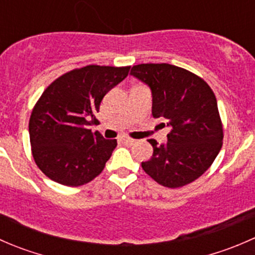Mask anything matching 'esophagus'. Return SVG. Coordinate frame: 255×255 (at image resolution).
I'll return each mask as SVG.
<instances>
[{
    "label": "esophagus",
    "mask_w": 255,
    "mask_h": 255,
    "mask_svg": "<svg viewBox=\"0 0 255 255\" xmlns=\"http://www.w3.org/2000/svg\"><path fill=\"white\" fill-rule=\"evenodd\" d=\"M122 143H125L126 145H132V144L135 143V139H132V138H121Z\"/></svg>",
    "instance_id": "1"
}]
</instances>
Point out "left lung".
<instances>
[{
  "instance_id": "left-lung-1",
  "label": "left lung",
  "mask_w": 255,
  "mask_h": 255,
  "mask_svg": "<svg viewBox=\"0 0 255 255\" xmlns=\"http://www.w3.org/2000/svg\"><path fill=\"white\" fill-rule=\"evenodd\" d=\"M130 74L153 95L151 115L171 128L168 143L153 145L143 170L169 189L199 179L212 165L223 144V126L212 89L196 74L171 64H139Z\"/></svg>"
}]
</instances>
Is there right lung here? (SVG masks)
I'll return each instance as SVG.
<instances>
[{"instance_id": "add662e5", "label": "right lung", "mask_w": 255, "mask_h": 255, "mask_svg": "<svg viewBox=\"0 0 255 255\" xmlns=\"http://www.w3.org/2000/svg\"><path fill=\"white\" fill-rule=\"evenodd\" d=\"M130 66L87 65L54 80L29 118L32 155L44 175L65 186H81L105 169L117 146L90 126L105 95L127 78Z\"/></svg>"}]
</instances>
